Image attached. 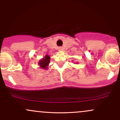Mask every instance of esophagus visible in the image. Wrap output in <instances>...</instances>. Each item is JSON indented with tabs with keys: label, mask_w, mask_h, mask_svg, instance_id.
Masks as SVG:
<instances>
[{
	"label": "esophagus",
	"mask_w": 120,
	"mask_h": 120,
	"mask_svg": "<svg viewBox=\"0 0 120 120\" xmlns=\"http://www.w3.org/2000/svg\"><path fill=\"white\" fill-rule=\"evenodd\" d=\"M58 49H59V51H63V47H59Z\"/></svg>",
	"instance_id": "obj_1"
}]
</instances>
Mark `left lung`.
Masks as SVG:
<instances>
[{
  "label": "left lung",
  "instance_id": "8db88e82",
  "mask_svg": "<svg viewBox=\"0 0 120 120\" xmlns=\"http://www.w3.org/2000/svg\"><path fill=\"white\" fill-rule=\"evenodd\" d=\"M76 64H78V63H76Z\"/></svg>",
  "mask_w": 120,
  "mask_h": 120
}]
</instances>
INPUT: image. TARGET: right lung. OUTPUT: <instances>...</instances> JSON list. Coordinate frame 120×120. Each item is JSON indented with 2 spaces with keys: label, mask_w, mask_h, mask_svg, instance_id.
<instances>
[{
  "label": "right lung",
  "mask_w": 120,
  "mask_h": 120,
  "mask_svg": "<svg viewBox=\"0 0 120 120\" xmlns=\"http://www.w3.org/2000/svg\"><path fill=\"white\" fill-rule=\"evenodd\" d=\"M49 62H50V57L49 55H46L45 57L39 60L38 64L40 66V68L43 69H47Z\"/></svg>",
  "instance_id": "right-lung-1"
}]
</instances>
